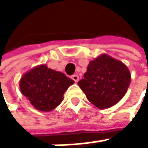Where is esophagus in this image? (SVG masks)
I'll use <instances>...</instances> for the list:
<instances>
[{
  "label": "esophagus",
  "instance_id": "1",
  "mask_svg": "<svg viewBox=\"0 0 148 148\" xmlns=\"http://www.w3.org/2000/svg\"><path fill=\"white\" fill-rule=\"evenodd\" d=\"M71 78H72V80H73L75 82H77L79 81V76H78L77 75H72Z\"/></svg>",
  "mask_w": 148,
  "mask_h": 148
}]
</instances>
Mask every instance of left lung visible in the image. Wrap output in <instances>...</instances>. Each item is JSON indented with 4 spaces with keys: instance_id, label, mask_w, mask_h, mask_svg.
Returning a JSON list of instances; mask_svg holds the SVG:
<instances>
[{
    "instance_id": "8db88e82",
    "label": "left lung",
    "mask_w": 148,
    "mask_h": 148,
    "mask_svg": "<svg viewBox=\"0 0 148 148\" xmlns=\"http://www.w3.org/2000/svg\"><path fill=\"white\" fill-rule=\"evenodd\" d=\"M130 80V70L122 61L101 54L89 63L78 85L90 103L99 109H105L123 98Z\"/></svg>"
}]
</instances>
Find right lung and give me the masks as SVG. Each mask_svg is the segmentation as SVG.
I'll return each instance as SVG.
<instances>
[{"label":"right lung","mask_w":148,"mask_h":148,"mask_svg":"<svg viewBox=\"0 0 148 148\" xmlns=\"http://www.w3.org/2000/svg\"><path fill=\"white\" fill-rule=\"evenodd\" d=\"M73 82L62 72L39 65L24 73L19 88L35 109L50 112L63 101L64 93Z\"/></svg>","instance_id":"add662e5"}]
</instances>
